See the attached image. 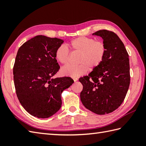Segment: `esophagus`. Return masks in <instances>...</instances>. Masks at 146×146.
I'll return each mask as SVG.
<instances>
[{
	"instance_id": "1",
	"label": "esophagus",
	"mask_w": 146,
	"mask_h": 146,
	"mask_svg": "<svg viewBox=\"0 0 146 146\" xmlns=\"http://www.w3.org/2000/svg\"><path fill=\"white\" fill-rule=\"evenodd\" d=\"M73 79L74 82H76L77 81V80H78V78H77V77H73Z\"/></svg>"
}]
</instances>
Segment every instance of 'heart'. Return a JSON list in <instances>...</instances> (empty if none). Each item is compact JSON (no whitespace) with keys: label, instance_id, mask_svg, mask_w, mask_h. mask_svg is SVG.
Listing matches in <instances>:
<instances>
[{"label":"heart","instance_id":"b5f03b06","mask_svg":"<svg viewBox=\"0 0 146 146\" xmlns=\"http://www.w3.org/2000/svg\"><path fill=\"white\" fill-rule=\"evenodd\" d=\"M69 46L73 52L80 53L79 64H68L61 70L62 75L70 77L85 75L88 69H95L103 62L107 52L106 46L103 41H96L90 37L82 36L74 39L69 43ZM69 56V50L64 44L59 46L55 51L56 60L62 64L68 63Z\"/></svg>","mask_w":146,"mask_h":146}]
</instances>
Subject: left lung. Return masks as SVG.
Returning <instances> with one entry per match:
<instances>
[{"label": "left lung", "mask_w": 146, "mask_h": 146, "mask_svg": "<svg viewBox=\"0 0 146 146\" xmlns=\"http://www.w3.org/2000/svg\"><path fill=\"white\" fill-rule=\"evenodd\" d=\"M93 35L103 39L107 52L97 68L80 78L83 86L80 99L89 110L104 115L115 110L124 100L131 80L129 54L115 33L103 29Z\"/></svg>", "instance_id": "8db88e82"}]
</instances>
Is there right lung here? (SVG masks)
I'll list each match as a JSON object with an SVG mask.
<instances>
[{"label":"right lung","instance_id":"right-lung-1","mask_svg":"<svg viewBox=\"0 0 146 146\" xmlns=\"http://www.w3.org/2000/svg\"><path fill=\"white\" fill-rule=\"evenodd\" d=\"M63 40L36 36L19 49L13 68L17 97L31 115L48 118L60 109L61 94L74 83L70 77L52 78L60 67L55 51Z\"/></svg>","mask_w":146,"mask_h":146}]
</instances>
